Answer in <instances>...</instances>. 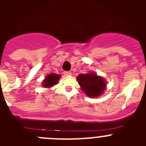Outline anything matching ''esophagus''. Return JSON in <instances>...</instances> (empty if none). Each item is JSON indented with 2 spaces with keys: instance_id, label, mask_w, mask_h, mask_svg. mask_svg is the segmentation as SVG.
<instances>
[{
  "instance_id": "obj_1",
  "label": "esophagus",
  "mask_w": 146,
  "mask_h": 146,
  "mask_svg": "<svg viewBox=\"0 0 146 146\" xmlns=\"http://www.w3.org/2000/svg\"><path fill=\"white\" fill-rule=\"evenodd\" d=\"M71 74H72V72H69V71H65V72H64V76H70Z\"/></svg>"
}]
</instances>
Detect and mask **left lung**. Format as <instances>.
<instances>
[{
    "instance_id": "8db88e82",
    "label": "left lung",
    "mask_w": 146,
    "mask_h": 146,
    "mask_svg": "<svg viewBox=\"0 0 146 146\" xmlns=\"http://www.w3.org/2000/svg\"><path fill=\"white\" fill-rule=\"evenodd\" d=\"M77 81L81 89L89 97H96L102 94L106 87L105 81L96 74H80L77 76Z\"/></svg>"
}]
</instances>
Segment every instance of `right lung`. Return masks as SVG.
<instances>
[{
	"mask_svg": "<svg viewBox=\"0 0 146 146\" xmlns=\"http://www.w3.org/2000/svg\"><path fill=\"white\" fill-rule=\"evenodd\" d=\"M60 75H58V74H50L49 75H47V77H45L44 80L43 82V85L44 87L50 88L52 87V86H55L56 83L58 82V81L60 79Z\"/></svg>",
	"mask_w": 146,
	"mask_h": 146,
	"instance_id": "right-lung-1",
	"label": "right lung"
}]
</instances>
